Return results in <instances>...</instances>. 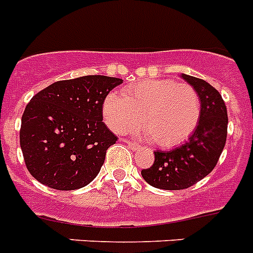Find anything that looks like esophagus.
<instances>
[{"label":"esophagus","mask_w":253,"mask_h":253,"mask_svg":"<svg viewBox=\"0 0 253 253\" xmlns=\"http://www.w3.org/2000/svg\"><path fill=\"white\" fill-rule=\"evenodd\" d=\"M126 144L132 149V151H137V149H140V145L137 144V143H133V141H128L126 140Z\"/></svg>","instance_id":"34e87169"}]
</instances>
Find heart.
<instances>
[{
  "label": "heart",
  "mask_w": 253,
  "mask_h": 253,
  "mask_svg": "<svg viewBox=\"0 0 253 253\" xmlns=\"http://www.w3.org/2000/svg\"><path fill=\"white\" fill-rule=\"evenodd\" d=\"M109 128L122 133L140 126L145 136L161 148L183 144L196 131L201 118L198 91L171 79H147L130 84L122 96L109 93L102 102Z\"/></svg>",
  "instance_id": "heart-1"
}]
</instances>
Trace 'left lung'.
<instances>
[{"mask_svg": "<svg viewBox=\"0 0 253 253\" xmlns=\"http://www.w3.org/2000/svg\"><path fill=\"white\" fill-rule=\"evenodd\" d=\"M198 91L201 118L190 139L171 151H156L151 168L141 170L147 183L161 190H184L215 168L227 136V109L219 92L199 78L182 74Z\"/></svg>", "mask_w": 253, "mask_h": 253, "instance_id": "obj_1", "label": "left lung"}]
</instances>
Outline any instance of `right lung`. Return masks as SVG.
I'll use <instances>...</instances> for the list:
<instances>
[{"mask_svg": "<svg viewBox=\"0 0 253 253\" xmlns=\"http://www.w3.org/2000/svg\"><path fill=\"white\" fill-rule=\"evenodd\" d=\"M122 79L87 75L59 80L31 98L20 126L30 174L46 187L78 190L96 178L118 137L102 122V102Z\"/></svg>", "mask_w": 253, "mask_h": 253, "instance_id": "obj_1", "label": "right lung"}]
</instances>
